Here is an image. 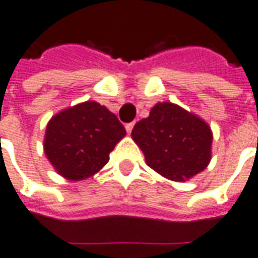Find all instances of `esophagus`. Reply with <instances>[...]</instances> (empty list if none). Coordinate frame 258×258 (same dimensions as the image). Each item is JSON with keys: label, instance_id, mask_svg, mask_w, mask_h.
I'll list each match as a JSON object with an SVG mask.
<instances>
[{"label": "esophagus", "instance_id": "34e87169", "mask_svg": "<svg viewBox=\"0 0 258 258\" xmlns=\"http://www.w3.org/2000/svg\"><path fill=\"white\" fill-rule=\"evenodd\" d=\"M134 121H133V123H128V124H125V130H127V133H131V131H133V128H134Z\"/></svg>", "mask_w": 258, "mask_h": 258}]
</instances>
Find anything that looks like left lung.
I'll use <instances>...</instances> for the list:
<instances>
[{"label": "left lung", "instance_id": "8db88e82", "mask_svg": "<svg viewBox=\"0 0 258 258\" xmlns=\"http://www.w3.org/2000/svg\"><path fill=\"white\" fill-rule=\"evenodd\" d=\"M131 137L149 167L171 180L190 179L211 161V127L171 102L154 105L149 117L135 124Z\"/></svg>", "mask_w": 258, "mask_h": 258}]
</instances>
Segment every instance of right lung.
Wrapping results in <instances>:
<instances>
[{
    "label": "right lung",
    "instance_id": "obj_1",
    "mask_svg": "<svg viewBox=\"0 0 258 258\" xmlns=\"http://www.w3.org/2000/svg\"><path fill=\"white\" fill-rule=\"evenodd\" d=\"M124 135L125 128L116 114L98 102L87 101L51 117L43 149L61 176L82 180L108 163L109 153Z\"/></svg>",
    "mask_w": 258,
    "mask_h": 258
}]
</instances>
